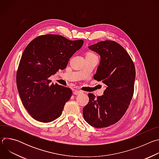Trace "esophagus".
Listing matches in <instances>:
<instances>
[{
  "label": "esophagus",
  "instance_id": "34e87169",
  "mask_svg": "<svg viewBox=\"0 0 159 159\" xmlns=\"http://www.w3.org/2000/svg\"><path fill=\"white\" fill-rule=\"evenodd\" d=\"M82 93H83L82 90H74V94L75 95H79V94H82Z\"/></svg>",
  "mask_w": 159,
  "mask_h": 159
}]
</instances>
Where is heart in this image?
<instances>
[{"label":"heart","instance_id":"1","mask_svg":"<svg viewBox=\"0 0 159 159\" xmlns=\"http://www.w3.org/2000/svg\"><path fill=\"white\" fill-rule=\"evenodd\" d=\"M88 55H94L93 53H89Z\"/></svg>","mask_w":159,"mask_h":159}]
</instances>
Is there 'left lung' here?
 Listing matches in <instances>:
<instances>
[{
    "label": "left lung",
    "mask_w": 159,
    "mask_h": 159,
    "mask_svg": "<svg viewBox=\"0 0 159 159\" xmlns=\"http://www.w3.org/2000/svg\"><path fill=\"white\" fill-rule=\"evenodd\" d=\"M89 48L101 57L94 79L106 84V89L97 98L88 94L83 116L92 126L106 128L120 120L128 108L134 93L135 67L127 52L114 41H100Z\"/></svg>",
    "instance_id": "left-lung-1"
}]
</instances>
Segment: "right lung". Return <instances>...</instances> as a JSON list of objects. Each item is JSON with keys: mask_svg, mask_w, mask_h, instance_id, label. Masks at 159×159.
Returning a JSON list of instances; mask_svg holds the SVG:
<instances>
[{"mask_svg": "<svg viewBox=\"0 0 159 159\" xmlns=\"http://www.w3.org/2000/svg\"><path fill=\"white\" fill-rule=\"evenodd\" d=\"M84 41L69 40L57 34L39 36L32 40L22 55L16 83L22 103L36 120L49 123L59 118L72 96V90L50 84L48 78L65 69L69 59Z\"/></svg>", "mask_w": 159, "mask_h": 159, "instance_id": "add662e5", "label": "right lung"}]
</instances>
